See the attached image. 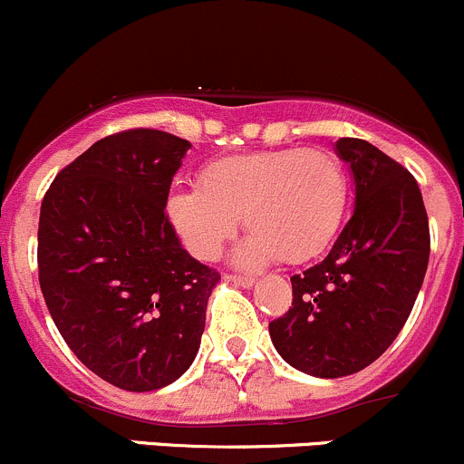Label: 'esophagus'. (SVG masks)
I'll list each match as a JSON object with an SVG mask.
<instances>
[{"mask_svg": "<svg viewBox=\"0 0 464 464\" xmlns=\"http://www.w3.org/2000/svg\"><path fill=\"white\" fill-rule=\"evenodd\" d=\"M231 282L233 285H240V286H253L256 285V277L253 276H231Z\"/></svg>", "mask_w": 464, "mask_h": 464, "instance_id": "34e87169", "label": "esophagus"}]
</instances>
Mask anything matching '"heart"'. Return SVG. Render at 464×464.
I'll list each match as a JSON object with an SVG mask.
<instances>
[{"label":"heart","mask_w":464,"mask_h":464,"mask_svg":"<svg viewBox=\"0 0 464 464\" xmlns=\"http://www.w3.org/2000/svg\"><path fill=\"white\" fill-rule=\"evenodd\" d=\"M347 173L318 149H276L208 162L199 184L169 193L167 213L188 251L213 260L240 216L248 228L237 257L260 265L311 260L334 240L347 211Z\"/></svg>","instance_id":"heart-1"}]
</instances>
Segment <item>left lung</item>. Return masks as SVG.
<instances>
[{
	"label": "left lung",
	"mask_w": 464,
	"mask_h": 464,
	"mask_svg": "<svg viewBox=\"0 0 464 464\" xmlns=\"http://www.w3.org/2000/svg\"><path fill=\"white\" fill-rule=\"evenodd\" d=\"M351 167L353 216L320 265L291 277L294 302L269 334L277 353L315 378L362 372L398 338L429 262L416 178L373 144L335 142Z\"/></svg>",
	"instance_id": "8db88e82"
}]
</instances>
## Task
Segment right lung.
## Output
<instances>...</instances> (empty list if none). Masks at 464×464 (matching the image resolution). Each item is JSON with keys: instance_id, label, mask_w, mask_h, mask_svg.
<instances>
[{"instance_id": "add662e5", "label": "right lung", "mask_w": 464, "mask_h": 464, "mask_svg": "<svg viewBox=\"0 0 464 464\" xmlns=\"http://www.w3.org/2000/svg\"><path fill=\"white\" fill-rule=\"evenodd\" d=\"M191 142L155 129L109 135L44 195L39 286L72 353L124 392H155L195 360L219 273L179 245L170 182Z\"/></svg>"}]
</instances>
